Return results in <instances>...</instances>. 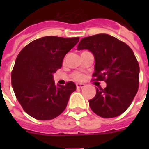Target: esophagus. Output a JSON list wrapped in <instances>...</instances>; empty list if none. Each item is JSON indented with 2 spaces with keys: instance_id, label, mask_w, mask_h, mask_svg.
<instances>
[{
  "instance_id": "obj_1",
  "label": "esophagus",
  "mask_w": 149,
  "mask_h": 149,
  "mask_svg": "<svg viewBox=\"0 0 149 149\" xmlns=\"http://www.w3.org/2000/svg\"><path fill=\"white\" fill-rule=\"evenodd\" d=\"M84 86H85V84H77V87L78 89L84 88Z\"/></svg>"
}]
</instances>
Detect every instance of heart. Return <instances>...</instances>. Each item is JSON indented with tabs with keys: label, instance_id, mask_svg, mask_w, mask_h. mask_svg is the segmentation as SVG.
<instances>
[{
	"label": "heart",
	"instance_id": "b5f03b06",
	"mask_svg": "<svg viewBox=\"0 0 149 149\" xmlns=\"http://www.w3.org/2000/svg\"><path fill=\"white\" fill-rule=\"evenodd\" d=\"M72 78L75 79V80H77V81H81V80H84L85 77L83 73H80V72H75L72 74Z\"/></svg>",
	"mask_w": 149,
	"mask_h": 149
}]
</instances>
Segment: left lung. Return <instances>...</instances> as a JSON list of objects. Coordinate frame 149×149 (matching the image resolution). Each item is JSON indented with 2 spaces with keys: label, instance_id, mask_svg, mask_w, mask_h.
<instances>
[{
  "label": "left lung",
  "instance_id": "1",
  "mask_svg": "<svg viewBox=\"0 0 149 149\" xmlns=\"http://www.w3.org/2000/svg\"><path fill=\"white\" fill-rule=\"evenodd\" d=\"M87 49L94 56L93 76L104 80V89L96 87L95 97L89 100L91 110L100 117L115 118L124 113L136 95L139 65L131 48L107 34L82 38L77 50Z\"/></svg>",
  "mask_w": 149,
  "mask_h": 149
}]
</instances>
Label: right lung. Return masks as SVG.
Here are the masks:
<instances>
[{
  "instance_id": "1",
  "label": "right lung",
  "mask_w": 149,
  "mask_h": 149,
  "mask_svg": "<svg viewBox=\"0 0 149 149\" xmlns=\"http://www.w3.org/2000/svg\"><path fill=\"white\" fill-rule=\"evenodd\" d=\"M79 38L45 36L20 52L11 72L17 100L28 114L37 120H51L63 113L77 90L73 82L56 86L53 74Z\"/></svg>"
}]
</instances>
